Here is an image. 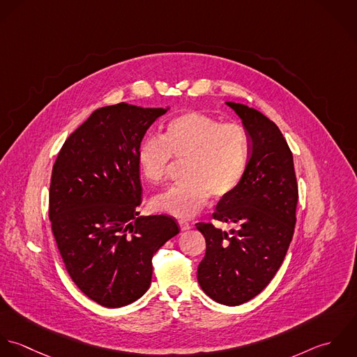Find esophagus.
I'll list each match as a JSON object with an SVG mask.
<instances>
[{"label": "esophagus", "instance_id": "34e87169", "mask_svg": "<svg viewBox=\"0 0 357 357\" xmlns=\"http://www.w3.org/2000/svg\"><path fill=\"white\" fill-rule=\"evenodd\" d=\"M178 223H179V227H181V230L182 231H186V230H189L192 226H190V223L189 222H186V220H183V219H181V220H178Z\"/></svg>", "mask_w": 357, "mask_h": 357}]
</instances>
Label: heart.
Here are the masks:
<instances>
[{
	"instance_id": "1",
	"label": "heart",
	"mask_w": 357,
	"mask_h": 357,
	"mask_svg": "<svg viewBox=\"0 0 357 357\" xmlns=\"http://www.w3.org/2000/svg\"><path fill=\"white\" fill-rule=\"evenodd\" d=\"M171 157L185 161V183L151 200L155 211L175 218H192L208 203L230 195L241 182L250 157V138L244 127L223 123L199 112L171 119L161 134L149 137L138 147V167L150 183L165 179Z\"/></svg>"
}]
</instances>
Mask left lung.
<instances>
[{
    "label": "left lung",
    "instance_id": "obj_1",
    "mask_svg": "<svg viewBox=\"0 0 357 357\" xmlns=\"http://www.w3.org/2000/svg\"><path fill=\"white\" fill-rule=\"evenodd\" d=\"M250 138V160L238 186L222 197L214 219L227 231L197 223L206 237V257L197 280L215 302L241 305L257 296L284 261L295 227L298 185L292 153L279 127L261 112L226 102Z\"/></svg>",
    "mask_w": 357,
    "mask_h": 357
}]
</instances>
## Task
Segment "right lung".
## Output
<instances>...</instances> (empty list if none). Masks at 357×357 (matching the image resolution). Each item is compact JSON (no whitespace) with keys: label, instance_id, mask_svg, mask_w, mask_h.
<instances>
[{"label":"right lung","instance_id":"1","mask_svg":"<svg viewBox=\"0 0 357 357\" xmlns=\"http://www.w3.org/2000/svg\"><path fill=\"white\" fill-rule=\"evenodd\" d=\"M169 107L117 103L95 110L63 143L52 168L50 219L75 285L106 307L139 299L151 258L179 233L167 215L139 216L138 147Z\"/></svg>","mask_w":357,"mask_h":357}]
</instances>
